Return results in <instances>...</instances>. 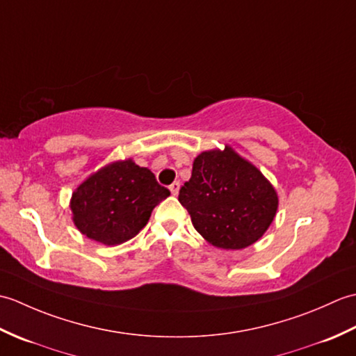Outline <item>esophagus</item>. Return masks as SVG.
<instances>
[{
  "mask_svg": "<svg viewBox=\"0 0 356 356\" xmlns=\"http://www.w3.org/2000/svg\"><path fill=\"white\" fill-rule=\"evenodd\" d=\"M179 190H180V182H174L170 185V191L172 195H177Z\"/></svg>",
  "mask_w": 356,
  "mask_h": 356,
  "instance_id": "34e87169",
  "label": "esophagus"
}]
</instances>
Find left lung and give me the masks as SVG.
I'll return each instance as SVG.
<instances>
[{
	"instance_id": "left-lung-1",
	"label": "left lung",
	"mask_w": 356,
	"mask_h": 356,
	"mask_svg": "<svg viewBox=\"0 0 356 356\" xmlns=\"http://www.w3.org/2000/svg\"><path fill=\"white\" fill-rule=\"evenodd\" d=\"M179 202L208 243L232 251L261 238L278 209L275 188L229 145L194 159L191 179L180 188Z\"/></svg>"
}]
</instances>
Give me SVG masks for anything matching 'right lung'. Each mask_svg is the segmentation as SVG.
<instances>
[{"instance_id":"obj_1","label":"right lung","mask_w":356,"mask_h":356,"mask_svg":"<svg viewBox=\"0 0 356 356\" xmlns=\"http://www.w3.org/2000/svg\"><path fill=\"white\" fill-rule=\"evenodd\" d=\"M170 191L133 159L116 161L88 176L70 199L73 223L97 243L116 246L138 236Z\"/></svg>"}]
</instances>
